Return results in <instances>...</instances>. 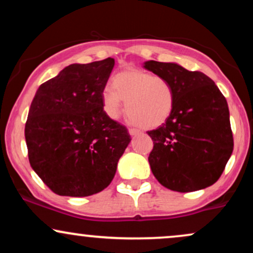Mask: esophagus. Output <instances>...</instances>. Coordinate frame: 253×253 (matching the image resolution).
<instances>
[{
  "mask_svg": "<svg viewBox=\"0 0 253 253\" xmlns=\"http://www.w3.org/2000/svg\"><path fill=\"white\" fill-rule=\"evenodd\" d=\"M128 132H129L130 136H135V135H138L139 133H140V130L136 129V128H129V129H128Z\"/></svg>",
  "mask_w": 253,
  "mask_h": 253,
  "instance_id": "34e87169",
  "label": "esophagus"
}]
</instances>
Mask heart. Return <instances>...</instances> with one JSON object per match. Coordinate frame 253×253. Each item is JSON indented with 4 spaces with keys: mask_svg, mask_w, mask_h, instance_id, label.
Here are the masks:
<instances>
[{
    "mask_svg": "<svg viewBox=\"0 0 253 253\" xmlns=\"http://www.w3.org/2000/svg\"><path fill=\"white\" fill-rule=\"evenodd\" d=\"M102 106L109 118L117 119L125 110L141 128H156L169 119L175 104V91L168 80L146 71L125 70L115 75L112 88L103 89Z\"/></svg>",
    "mask_w": 253,
    "mask_h": 253,
    "instance_id": "heart-1",
    "label": "heart"
}]
</instances>
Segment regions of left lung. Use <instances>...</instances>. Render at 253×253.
Returning a JSON list of instances; mask_svg holds the SVG:
<instances>
[{"label": "left lung", "instance_id": "obj_1", "mask_svg": "<svg viewBox=\"0 0 253 253\" xmlns=\"http://www.w3.org/2000/svg\"><path fill=\"white\" fill-rule=\"evenodd\" d=\"M144 69L164 77L175 91L165 124L147 132L152 173L170 190L188 193L214 184L233 152L227 101L213 80L177 63L147 60Z\"/></svg>", "mask_w": 253, "mask_h": 253}]
</instances>
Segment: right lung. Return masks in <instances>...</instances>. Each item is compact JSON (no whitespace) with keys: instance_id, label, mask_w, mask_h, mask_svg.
I'll return each mask as SVG.
<instances>
[{"instance_id":"1","label":"right lung","mask_w":253,"mask_h":253,"mask_svg":"<svg viewBox=\"0 0 253 253\" xmlns=\"http://www.w3.org/2000/svg\"><path fill=\"white\" fill-rule=\"evenodd\" d=\"M114 64L113 58L71 64L34 95L25 126L28 159L58 195L102 191L130 143L128 130L106 114L101 100Z\"/></svg>"}]
</instances>
